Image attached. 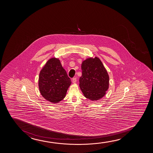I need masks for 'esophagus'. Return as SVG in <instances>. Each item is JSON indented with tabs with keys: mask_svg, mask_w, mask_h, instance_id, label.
I'll return each instance as SVG.
<instances>
[{
	"mask_svg": "<svg viewBox=\"0 0 153 153\" xmlns=\"http://www.w3.org/2000/svg\"><path fill=\"white\" fill-rule=\"evenodd\" d=\"M76 80H77V78L76 77H74L72 79V82H73V83H75L76 82Z\"/></svg>",
	"mask_w": 153,
	"mask_h": 153,
	"instance_id": "1",
	"label": "esophagus"
}]
</instances>
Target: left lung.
<instances>
[{
	"label": "left lung",
	"instance_id": "8db88e82",
	"mask_svg": "<svg viewBox=\"0 0 153 153\" xmlns=\"http://www.w3.org/2000/svg\"><path fill=\"white\" fill-rule=\"evenodd\" d=\"M82 70L79 86L85 97L93 101L102 98L109 88V77L100 59L95 57L83 61Z\"/></svg>",
	"mask_w": 153,
	"mask_h": 153
}]
</instances>
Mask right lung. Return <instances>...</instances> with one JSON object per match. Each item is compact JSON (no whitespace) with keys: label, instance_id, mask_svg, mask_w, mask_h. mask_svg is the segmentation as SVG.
Returning a JSON list of instances; mask_svg holds the SVG:
<instances>
[{"label":"right lung","instance_id":"add662e5","mask_svg":"<svg viewBox=\"0 0 153 153\" xmlns=\"http://www.w3.org/2000/svg\"><path fill=\"white\" fill-rule=\"evenodd\" d=\"M71 80L58 59L48 60L40 71L39 87L46 100L58 103L65 98Z\"/></svg>","mask_w":153,"mask_h":153}]
</instances>
